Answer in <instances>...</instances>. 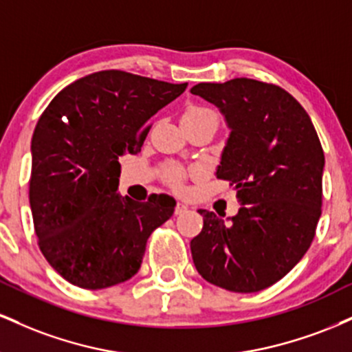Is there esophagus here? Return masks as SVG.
Masks as SVG:
<instances>
[{"mask_svg": "<svg viewBox=\"0 0 352 352\" xmlns=\"http://www.w3.org/2000/svg\"><path fill=\"white\" fill-rule=\"evenodd\" d=\"M185 212H187V205L180 204L179 201V204L175 205V215H182V213H185Z\"/></svg>", "mask_w": 352, "mask_h": 352, "instance_id": "34e87169", "label": "esophagus"}]
</instances>
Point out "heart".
<instances>
[{"label": "heart", "mask_w": 352, "mask_h": 352, "mask_svg": "<svg viewBox=\"0 0 352 352\" xmlns=\"http://www.w3.org/2000/svg\"><path fill=\"white\" fill-rule=\"evenodd\" d=\"M201 117H215L218 116L212 109L204 107V106H188L184 111V116H182V120H193V119H201ZM182 180H184V172L180 170L179 167H168L165 170V182L173 188H180Z\"/></svg>", "instance_id": "heart-1"}]
</instances>
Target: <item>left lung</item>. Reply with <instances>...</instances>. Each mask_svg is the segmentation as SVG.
<instances>
[{"label":"left lung","mask_w":352,"mask_h":352,"mask_svg":"<svg viewBox=\"0 0 352 352\" xmlns=\"http://www.w3.org/2000/svg\"><path fill=\"white\" fill-rule=\"evenodd\" d=\"M227 119L228 142L217 179L236 188L232 220L204 215L190 241L204 280L235 293L280 281L308 252L322 205L324 152L308 112L280 86L236 78L190 89Z\"/></svg>","instance_id":"obj_1"}]
</instances>
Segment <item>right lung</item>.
Here are the masks:
<instances>
[{
    "mask_svg": "<svg viewBox=\"0 0 352 352\" xmlns=\"http://www.w3.org/2000/svg\"><path fill=\"white\" fill-rule=\"evenodd\" d=\"M185 89L99 71L64 87L39 117L31 140L34 232L47 263L71 285L102 289L127 281L151 233L172 217V197L135 201L117 193L119 157L140 152L148 119Z\"/></svg>",
    "mask_w": 352,
    "mask_h": 352,
    "instance_id": "obj_1",
    "label": "right lung"
}]
</instances>
